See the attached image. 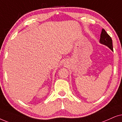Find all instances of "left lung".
Returning <instances> with one entry per match:
<instances>
[{"label":"left lung","mask_w":122,"mask_h":122,"mask_svg":"<svg viewBox=\"0 0 122 122\" xmlns=\"http://www.w3.org/2000/svg\"><path fill=\"white\" fill-rule=\"evenodd\" d=\"M99 42L102 44L108 46L112 51H113V43H112L111 37L109 36V35L107 33V32L104 29H102Z\"/></svg>","instance_id":"obj_1"}]
</instances>
